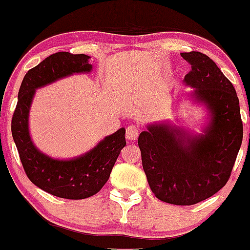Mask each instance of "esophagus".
Listing matches in <instances>:
<instances>
[{"mask_svg":"<svg viewBox=\"0 0 250 250\" xmlns=\"http://www.w3.org/2000/svg\"><path fill=\"white\" fill-rule=\"evenodd\" d=\"M139 136V127L136 125H130L126 128V138L128 140H136Z\"/></svg>","mask_w":250,"mask_h":250,"instance_id":"esophagus-1","label":"esophagus"}]
</instances>
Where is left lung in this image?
Returning <instances> with one entry per match:
<instances>
[{
	"instance_id": "obj_1",
	"label": "left lung",
	"mask_w": 250,
	"mask_h": 250,
	"mask_svg": "<svg viewBox=\"0 0 250 250\" xmlns=\"http://www.w3.org/2000/svg\"><path fill=\"white\" fill-rule=\"evenodd\" d=\"M191 66L184 83L206 107L208 124L192 133L169 122L148 124L139 134L143 169L158 200L191 206L226 186L242 144L240 104L232 83L200 52L181 53Z\"/></svg>"
}]
</instances>
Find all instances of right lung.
Listing matches in <instances>:
<instances>
[{
  "instance_id": "right-lung-1",
  "label": "right lung",
  "mask_w": 250,
  "mask_h": 250,
  "mask_svg": "<svg viewBox=\"0 0 250 250\" xmlns=\"http://www.w3.org/2000/svg\"><path fill=\"white\" fill-rule=\"evenodd\" d=\"M91 57L59 52L29 69L22 80L12 119V134L28 178L43 191L67 200H83L100 191L126 145L125 128L100 140L72 159L53 158L39 150L29 133V111L38 88L73 74L89 73Z\"/></svg>"
}]
</instances>
